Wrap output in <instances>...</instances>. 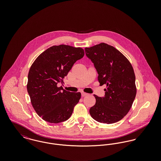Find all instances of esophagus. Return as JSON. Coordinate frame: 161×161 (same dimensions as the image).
I'll return each mask as SVG.
<instances>
[{"instance_id":"obj_1","label":"esophagus","mask_w":161,"mask_h":161,"mask_svg":"<svg viewBox=\"0 0 161 161\" xmlns=\"http://www.w3.org/2000/svg\"><path fill=\"white\" fill-rule=\"evenodd\" d=\"M89 94L87 93H85V92H81V96L82 97H86V96H87Z\"/></svg>"}]
</instances>
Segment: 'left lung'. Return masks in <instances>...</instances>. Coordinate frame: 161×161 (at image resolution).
Returning a JSON list of instances; mask_svg holds the SVG:
<instances>
[{
	"label": "left lung",
	"mask_w": 161,
	"mask_h": 161,
	"mask_svg": "<svg viewBox=\"0 0 161 161\" xmlns=\"http://www.w3.org/2000/svg\"><path fill=\"white\" fill-rule=\"evenodd\" d=\"M98 74L100 84H106L105 96L93 95L95 104L89 113L98 122L116 123L127 114L136 95L135 75L129 60L114 46L104 43L86 47Z\"/></svg>",
	"instance_id": "1"
}]
</instances>
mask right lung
Here are the masks:
<instances>
[{"label": "right lung", "mask_w": 161, "mask_h": 161, "mask_svg": "<svg viewBox=\"0 0 161 161\" xmlns=\"http://www.w3.org/2000/svg\"><path fill=\"white\" fill-rule=\"evenodd\" d=\"M81 47L60 45L39 55L29 70L27 91L37 115L45 121L59 123L68 119L81 98L80 92L58 87L74 64L83 57Z\"/></svg>", "instance_id": "obj_1"}]
</instances>
